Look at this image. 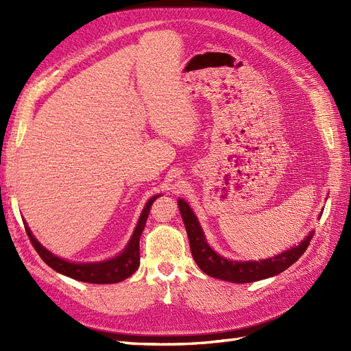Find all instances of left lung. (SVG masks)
<instances>
[{"label":"left lung","instance_id":"left-lung-1","mask_svg":"<svg viewBox=\"0 0 351 351\" xmlns=\"http://www.w3.org/2000/svg\"><path fill=\"white\" fill-rule=\"evenodd\" d=\"M177 204L189 236L190 250H192V256L197 267L209 277L228 282H253L281 274L302 256L306 249L309 247V243L313 237V231H311L300 243H297V246L287 249L268 259L232 261L221 256L209 246L197 217L187 202L184 199H178Z\"/></svg>","mask_w":351,"mask_h":351}]
</instances>
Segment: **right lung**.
Returning <instances> with one entry per match:
<instances>
[{"mask_svg": "<svg viewBox=\"0 0 351 351\" xmlns=\"http://www.w3.org/2000/svg\"><path fill=\"white\" fill-rule=\"evenodd\" d=\"M159 196L161 195H155L146 202V205L139 217V221H137L133 234H132L129 243H127V246L123 249V252L111 259L101 261V262H71L67 259H62V258L57 256V254L49 252L47 247L42 246V244L38 241V239L32 234V231L25 219H23V224H25L26 232H27L32 244H34L35 250L38 252L42 261H44L47 265H49V267L54 271L66 275V277H70V278L77 280V281H83V282L115 284V282H120L125 278H129L130 275L134 274L136 269L139 268V265H141L139 240H141V236L143 232V228L146 226V219H147V217H149L151 206Z\"/></svg>", "mask_w": 351, "mask_h": 351, "instance_id": "add662e5", "label": "right lung"}]
</instances>
